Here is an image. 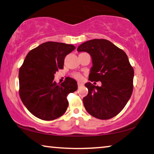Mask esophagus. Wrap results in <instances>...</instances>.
<instances>
[{
    "instance_id": "1",
    "label": "esophagus",
    "mask_w": 154,
    "mask_h": 154,
    "mask_svg": "<svg viewBox=\"0 0 154 154\" xmlns=\"http://www.w3.org/2000/svg\"><path fill=\"white\" fill-rule=\"evenodd\" d=\"M83 83H78V88H81V87H82V85H83Z\"/></svg>"
}]
</instances>
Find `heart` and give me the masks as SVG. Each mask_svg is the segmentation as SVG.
I'll use <instances>...</instances> for the list:
<instances>
[{"instance_id": "heart-1", "label": "heart", "mask_w": 154, "mask_h": 154, "mask_svg": "<svg viewBox=\"0 0 154 154\" xmlns=\"http://www.w3.org/2000/svg\"><path fill=\"white\" fill-rule=\"evenodd\" d=\"M72 77H73L75 79L77 80H82L83 78L82 75L79 73H78V72H75V73L72 74Z\"/></svg>"}]
</instances>
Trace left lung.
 I'll return each mask as SVG.
<instances>
[{"label": "left lung", "mask_w": 154, "mask_h": 154, "mask_svg": "<svg viewBox=\"0 0 154 154\" xmlns=\"http://www.w3.org/2000/svg\"><path fill=\"white\" fill-rule=\"evenodd\" d=\"M77 51L92 57L89 80L102 83L100 87L85 84L88 89L83 98L85 109L96 118H113L124 108L133 90L134 69L126 54L111 41L96 38L81 44Z\"/></svg>", "instance_id": "8db88e82"}]
</instances>
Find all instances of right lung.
<instances>
[{
    "mask_svg": "<svg viewBox=\"0 0 154 154\" xmlns=\"http://www.w3.org/2000/svg\"><path fill=\"white\" fill-rule=\"evenodd\" d=\"M75 49L72 45L49 41L30 50L19 71V94L26 107L43 120H54L66 112L67 96L77 89V83L66 77L60 85L54 74L64 67L66 55Z\"/></svg>",
    "mask_w": 154,
    "mask_h": 154,
    "instance_id": "right-lung-1",
    "label": "right lung"
}]
</instances>
